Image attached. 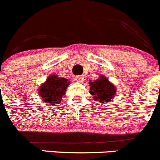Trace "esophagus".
<instances>
[{
	"instance_id": "obj_1",
	"label": "esophagus",
	"mask_w": 160,
	"mask_h": 160,
	"mask_svg": "<svg viewBox=\"0 0 160 160\" xmlns=\"http://www.w3.org/2000/svg\"><path fill=\"white\" fill-rule=\"evenodd\" d=\"M75 80H76V82H82L84 81V77L82 76V75H77V76L75 77Z\"/></svg>"
}]
</instances>
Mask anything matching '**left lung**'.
<instances>
[{"instance_id": "left-lung-1", "label": "left lung", "mask_w": 160, "mask_h": 160, "mask_svg": "<svg viewBox=\"0 0 160 160\" xmlns=\"http://www.w3.org/2000/svg\"><path fill=\"white\" fill-rule=\"evenodd\" d=\"M90 94L95 99L102 102H108L113 99L116 94V88L107 78L101 76L99 79L89 82Z\"/></svg>"}]
</instances>
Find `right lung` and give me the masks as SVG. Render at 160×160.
I'll use <instances>...</instances> for the list:
<instances>
[{"mask_svg":"<svg viewBox=\"0 0 160 160\" xmlns=\"http://www.w3.org/2000/svg\"><path fill=\"white\" fill-rule=\"evenodd\" d=\"M69 82L64 78H58L56 75H50L45 83L42 84L39 89V94L42 100L50 105L58 104L62 96L65 94Z\"/></svg>","mask_w":160,"mask_h":160,"instance_id":"1","label":"right lung"}]
</instances>
